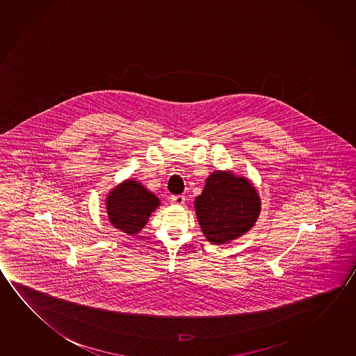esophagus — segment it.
Instances as JSON below:
<instances>
[{
	"mask_svg": "<svg viewBox=\"0 0 356 356\" xmlns=\"http://www.w3.org/2000/svg\"><path fill=\"white\" fill-rule=\"evenodd\" d=\"M185 196H182V195H179V196H172L171 197V201H172V203L174 204H176V206H182L184 203H185Z\"/></svg>",
	"mask_w": 356,
	"mask_h": 356,
	"instance_id": "34e87169",
	"label": "esophagus"
}]
</instances>
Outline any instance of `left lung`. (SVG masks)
<instances>
[{"label": "left lung", "instance_id": "left-lung-1", "mask_svg": "<svg viewBox=\"0 0 356 356\" xmlns=\"http://www.w3.org/2000/svg\"><path fill=\"white\" fill-rule=\"evenodd\" d=\"M195 211L203 236L214 245H222L252 229L261 212V201L248 177L233 170H216L195 198Z\"/></svg>", "mask_w": 356, "mask_h": 356}]
</instances>
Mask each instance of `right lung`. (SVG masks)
I'll list each match as a JSON object with an SVG mask.
<instances>
[{
    "instance_id": "add662e5",
    "label": "right lung",
    "mask_w": 356,
    "mask_h": 356,
    "mask_svg": "<svg viewBox=\"0 0 356 356\" xmlns=\"http://www.w3.org/2000/svg\"><path fill=\"white\" fill-rule=\"evenodd\" d=\"M104 202L111 225L129 236L138 234L160 206V200L136 179L113 187Z\"/></svg>"
}]
</instances>
